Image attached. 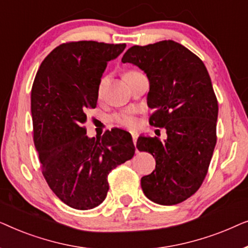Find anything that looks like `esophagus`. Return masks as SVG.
Instances as JSON below:
<instances>
[{
	"label": "esophagus",
	"mask_w": 248,
	"mask_h": 248,
	"mask_svg": "<svg viewBox=\"0 0 248 248\" xmlns=\"http://www.w3.org/2000/svg\"><path fill=\"white\" fill-rule=\"evenodd\" d=\"M132 139H133L134 145H137V141H138V133H137V132H132Z\"/></svg>",
	"instance_id": "34e87169"
}]
</instances>
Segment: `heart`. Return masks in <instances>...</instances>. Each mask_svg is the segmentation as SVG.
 <instances>
[{
    "label": "heart",
    "mask_w": 248,
    "mask_h": 248,
    "mask_svg": "<svg viewBox=\"0 0 248 248\" xmlns=\"http://www.w3.org/2000/svg\"><path fill=\"white\" fill-rule=\"evenodd\" d=\"M135 72H138V71H127V72H125L124 78L130 76V74H132V73H135ZM104 81H105V79L100 81L99 89H98V91L101 90V87H103ZM113 120L115 123L121 125V126L128 127V128H133L137 126V118H135L134 114L132 113L131 110H124V111H121V113L115 114L113 116Z\"/></svg>",
    "instance_id": "b5f03b06"
}]
</instances>
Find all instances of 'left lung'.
Wrapping results in <instances>:
<instances>
[{"label":"left lung","mask_w":248,"mask_h":248,"mask_svg":"<svg viewBox=\"0 0 248 248\" xmlns=\"http://www.w3.org/2000/svg\"><path fill=\"white\" fill-rule=\"evenodd\" d=\"M122 62L147 73L148 106L154 110L149 123L167 133L165 142L138 139V150L155 159V169L141 178V187L152 202L178 204L202 185L216 147L218 100L208 70L174 40L131 47Z\"/></svg>","instance_id":"1"}]
</instances>
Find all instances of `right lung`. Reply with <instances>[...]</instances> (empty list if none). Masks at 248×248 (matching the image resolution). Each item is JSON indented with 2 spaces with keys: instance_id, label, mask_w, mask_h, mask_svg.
<instances>
[{
  "instance_id": "1",
  "label": "right lung",
  "mask_w": 248,
  "mask_h": 248,
  "mask_svg": "<svg viewBox=\"0 0 248 248\" xmlns=\"http://www.w3.org/2000/svg\"><path fill=\"white\" fill-rule=\"evenodd\" d=\"M125 44L80 40L61 44L40 64L31 89L33 143L42 172L55 195L77 210L106 198L108 174L133 158L131 134L115 128L87 137V114L97 106L107 62Z\"/></svg>"
}]
</instances>
